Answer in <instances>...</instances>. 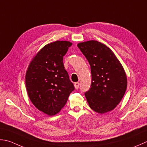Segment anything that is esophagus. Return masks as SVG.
Wrapping results in <instances>:
<instances>
[{"label":"esophagus","mask_w":147,"mask_h":147,"mask_svg":"<svg viewBox=\"0 0 147 147\" xmlns=\"http://www.w3.org/2000/svg\"><path fill=\"white\" fill-rule=\"evenodd\" d=\"M80 87V83L79 82H76L74 83V87H75L76 90H78V89Z\"/></svg>","instance_id":"34e87169"}]
</instances>
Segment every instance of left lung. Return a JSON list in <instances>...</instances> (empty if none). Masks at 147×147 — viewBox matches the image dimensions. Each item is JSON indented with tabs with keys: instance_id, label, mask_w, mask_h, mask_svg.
<instances>
[{
	"instance_id": "obj_1",
	"label": "left lung",
	"mask_w": 147,
	"mask_h": 147,
	"mask_svg": "<svg viewBox=\"0 0 147 147\" xmlns=\"http://www.w3.org/2000/svg\"><path fill=\"white\" fill-rule=\"evenodd\" d=\"M90 65L92 83L85 96L92 110L105 113L116 107L124 96L127 77L115 55L97 41L78 44Z\"/></svg>"
}]
</instances>
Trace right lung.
<instances>
[{
  "label": "right lung",
  "mask_w": 147,
  "mask_h": 147,
  "mask_svg": "<svg viewBox=\"0 0 147 147\" xmlns=\"http://www.w3.org/2000/svg\"><path fill=\"white\" fill-rule=\"evenodd\" d=\"M71 45L65 41L46 45L34 57L26 73L25 85L31 102L48 115L59 113L74 90L63 63Z\"/></svg>",
  "instance_id": "add662e5"
}]
</instances>
